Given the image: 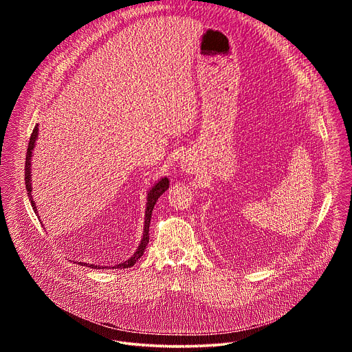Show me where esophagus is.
<instances>
[{
    "label": "esophagus",
    "mask_w": 352,
    "mask_h": 352,
    "mask_svg": "<svg viewBox=\"0 0 352 352\" xmlns=\"http://www.w3.org/2000/svg\"><path fill=\"white\" fill-rule=\"evenodd\" d=\"M182 167H184V170H186V171H188V173H189V171H192V170H193V168H192V166H190V164H189V163H186V162H185V163H182Z\"/></svg>",
    "instance_id": "esophagus-1"
}]
</instances>
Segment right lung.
<instances>
[{
    "mask_svg": "<svg viewBox=\"0 0 352 352\" xmlns=\"http://www.w3.org/2000/svg\"><path fill=\"white\" fill-rule=\"evenodd\" d=\"M37 135H38V125L34 126L32 135H30V139H29V146H28V152H26V163H25V184H26V190H28V196H29V200H30V205L34 210V213L37 214V209H36V205L33 202V196H32V178H30V166H32V155H33V147H34V143H36V139H37ZM170 186V181L167 177L164 178H160V181H157L155 184V186L150 189L147 192V202H146V212H144V228H143V236L140 239V243L136 249V252L125 262L117 265V266H113L110 269H128V267H132L138 259H140V256L143 255L144 249H146V245L148 242V226H150V219H152V212H153V208L156 205V202L159 200V197L168 189ZM80 266H86V267H91V269H104L103 266H94V265H89V263H83V262H79Z\"/></svg>",
    "mask_w": 352,
    "mask_h": 352,
    "instance_id": "1",
    "label": "right lung"
}]
</instances>
